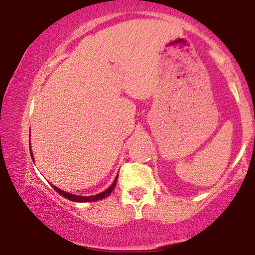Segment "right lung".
<instances>
[{
  "label": "right lung",
  "mask_w": 255,
  "mask_h": 255,
  "mask_svg": "<svg viewBox=\"0 0 255 255\" xmlns=\"http://www.w3.org/2000/svg\"><path fill=\"white\" fill-rule=\"evenodd\" d=\"M30 149H31V147H30ZM30 153H31V158L33 159L32 152H30ZM117 177H118V175L116 176V179H115L113 184H111V186L108 188L107 190H104V191H102V193H100V194H97V195H94V196H79V195L66 193V191H64V190L59 189L58 187L53 186V184H51V186L53 187V189L57 191L58 194H60L61 196H64L65 198H67V200H69V201H73V202H95V201H99V200H103V198H106L107 196H109V195L111 194V191L114 190V188L116 187Z\"/></svg>",
  "instance_id": "add662e5"
}]
</instances>
